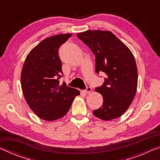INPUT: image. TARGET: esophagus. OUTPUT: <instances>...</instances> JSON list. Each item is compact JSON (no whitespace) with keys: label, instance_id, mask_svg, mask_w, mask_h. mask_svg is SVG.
<instances>
[{"label":"esophagus","instance_id":"34e87169","mask_svg":"<svg viewBox=\"0 0 160 160\" xmlns=\"http://www.w3.org/2000/svg\"><path fill=\"white\" fill-rule=\"evenodd\" d=\"M83 92H84V93H85V94H89V93H90L91 92H92V88H90V87H88V88H87L86 90H84Z\"/></svg>","mask_w":160,"mask_h":160}]
</instances>
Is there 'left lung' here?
I'll list each match as a JSON object with an SVG mask.
<instances>
[{
  "instance_id": "8db88e82",
  "label": "left lung",
  "mask_w": 160,
  "mask_h": 160,
  "mask_svg": "<svg viewBox=\"0 0 160 160\" xmlns=\"http://www.w3.org/2000/svg\"><path fill=\"white\" fill-rule=\"evenodd\" d=\"M77 36L95 56L97 73L106 75L103 85L95 90L103 97V105L93 111V114L104 121L120 117L131 106L137 91L133 54L110 31L87 30Z\"/></svg>"
}]
</instances>
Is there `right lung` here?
<instances>
[{"mask_svg":"<svg viewBox=\"0 0 160 160\" xmlns=\"http://www.w3.org/2000/svg\"><path fill=\"white\" fill-rule=\"evenodd\" d=\"M72 34L48 37L29 51L21 72V86L28 106L38 117L52 121L63 117L80 91L59 84L61 61L58 48Z\"/></svg>","mask_w":160,"mask_h":160,"instance_id":"add662e5","label":"right lung"}]
</instances>
